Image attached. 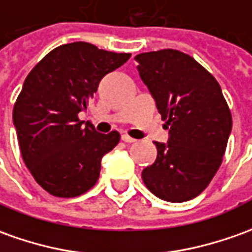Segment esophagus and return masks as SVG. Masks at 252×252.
<instances>
[{
  "instance_id": "1",
  "label": "esophagus",
  "mask_w": 252,
  "mask_h": 252,
  "mask_svg": "<svg viewBox=\"0 0 252 252\" xmlns=\"http://www.w3.org/2000/svg\"><path fill=\"white\" fill-rule=\"evenodd\" d=\"M122 140L125 143H136L137 140L136 138H133V137L127 136V134H122Z\"/></svg>"
}]
</instances>
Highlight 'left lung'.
Instances as JSON below:
<instances>
[{"label":"left lung","instance_id":"1","mask_svg":"<svg viewBox=\"0 0 252 252\" xmlns=\"http://www.w3.org/2000/svg\"><path fill=\"white\" fill-rule=\"evenodd\" d=\"M134 59L169 126V141H155L158 156L143 170V181L162 200H190L216 176L232 130L221 86L193 57L180 50L147 52Z\"/></svg>","mask_w":252,"mask_h":252}]
</instances>
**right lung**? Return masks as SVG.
I'll return each instance as SVG.
<instances>
[{
    "mask_svg": "<svg viewBox=\"0 0 252 252\" xmlns=\"http://www.w3.org/2000/svg\"><path fill=\"white\" fill-rule=\"evenodd\" d=\"M130 53H114L88 42L62 45L31 70L13 107V125L23 160L50 195L75 197L98 180L101 159L119 143V133H97L78 114L104 75Z\"/></svg>",
    "mask_w": 252,
    "mask_h": 252,
    "instance_id": "add662e5",
    "label": "right lung"
}]
</instances>
